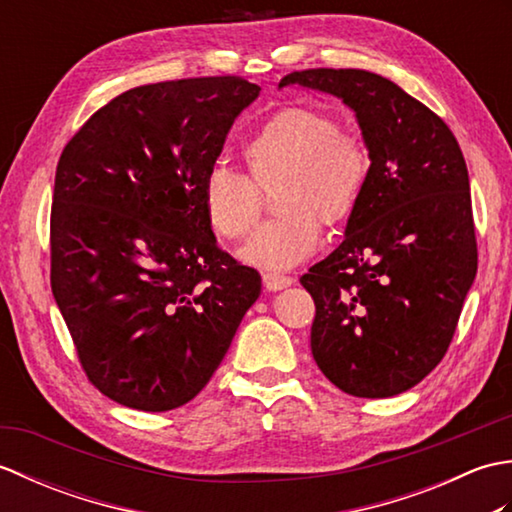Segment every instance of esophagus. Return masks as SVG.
I'll return each instance as SVG.
<instances>
[{
	"mask_svg": "<svg viewBox=\"0 0 512 512\" xmlns=\"http://www.w3.org/2000/svg\"><path fill=\"white\" fill-rule=\"evenodd\" d=\"M264 288L270 292H277V290H284L288 286H292V277L286 275H277V273H264Z\"/></svg>",
	"mask_w": 512,
	"mask_h": 512,
	"instance_id": "esophagus-1",
	"label": "esophagus"
}]
</instances>
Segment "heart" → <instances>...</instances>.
<instances>
[{"label": "heart", "instance_id": "heart-1", "mask_svg": "<svg viewBox=\"0 0 512 512\" xmlns=\"http://www.w3.org/2000/svg\"><path fill=\"white\" fill-rule=\"evenodd\" d=\"M248 178L215 167L200 202L211 231L242 239L262 213L259 191H273L279 220L264 224L239 248L242 262L262 270L295 268L321 244V224H345L361 204L369 160L363 138L343 132L334 118L308 105L270 114L242 147Z\"/></svg>", "mask_w": 512, "mask_h": 512}]
</instances>
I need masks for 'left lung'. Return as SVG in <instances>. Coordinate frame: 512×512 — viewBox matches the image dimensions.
Here are the masks:
<instances>
[{
  "instance_id": "1",
  "label": "left lung",
  "mask_w": 512,
  "mask_h": 512,
  "mask_svg": "<svg viewBox=\"0 0 512 512\" xmlns=\"http://www.w3.org/2000/svg\"><path fill=\"white\" fill-rule=\"evenodd\" d=\"M286 85L341 99L372 160L341 246L301 277L317 306L312 356L345 394H402L447 354L477 273L462 149L440 116L380 74L317 68Z\"/></svg>"
}]
</instances>
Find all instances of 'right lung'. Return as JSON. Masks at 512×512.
Returning <instances> with one entry per match:
<instances>
[{
    "label": "right lung",
    "mask_w": 512,
    "mask_h": 512,
    "mask_svg": "<svg viewBox=\"0 0 512 512\" xmlns=\"http://www.w3.org/2000/svg\"><path fill=\"white\" fill-rule=\"evenodd\" d=\"M259 90L239 76L140 85L63 149L52 295L85 374L118 405L169 411L198 396L262 292L257 270L217 246L200 202Z\"/></svg>",
    "instance_id": "obj_1"
}]
</instances>
